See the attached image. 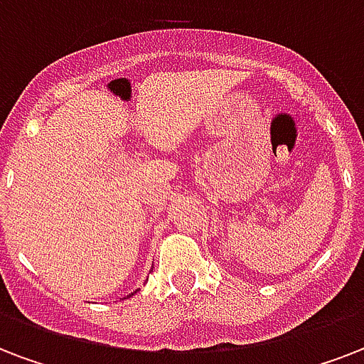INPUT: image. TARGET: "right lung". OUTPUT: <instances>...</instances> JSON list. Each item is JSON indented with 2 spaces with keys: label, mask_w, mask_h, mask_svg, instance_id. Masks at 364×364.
Instances as JSON below:
<instances>
[{
  "label": "right lung",
  "mask_w": 364,
  "mask_h": 364,
  "mask_svg": "<svg viewBox=\"0 0 364 364\" xmlns=\"http://www.w3.org/2000/svg\"><path fill=\"white\" fill-rule=\"evenodd\" d=\"M133 294H135V292H132V294H129V296H127V298H132V296H133Z\"/></svg>",
  "instance_id": "right-lung-1"
}]
</instances>
